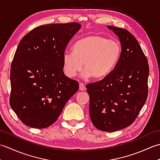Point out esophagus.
I'll use <instances>...</instances> for the list:
<instances>
[{"label": "esophagus", "instance_id": "obj_1", "mask_svg": "<svg viewBox=\"0 0 160 160\" xmlns=\"http://www.w3.org/2000/svg\"><path fill=\"white\" fill-rule=\"evenodd\" d=\"M79 89L80 91H84L86 90V87L85 85L83 83H80L79 84Z\"/></svg>", "mask_w": 160, "mask_h": 160}]
</instances>
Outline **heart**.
<instances>
[{
  "label": "heart",
  "mask_w": 160,
  "mask_h": 160,
  "mask_svg": "<svg viewBox=\"0 0 160 160\" xmlns=\"http://www.w3.org/2000/svg\"><path fill=\"white\" fill-rule=\"evenodd\" d=\"M73 53L65 52L62 58V69L67 77L73 78L84 69V78L93 77L102 80L113 73L118 66L122 52L121 43L99 34L80 38L73 46Z\"/></svg>",
  "instance_id": "heart-1"
}]
</instances>
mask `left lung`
I'll use <instances>...</instances> for the list:
<instances>
[{
    "label": "left lung",
    "mask_w": 160,
    "mask_h": 160,
    "mask_svg": "<svg viewBox=\"0 0 160 160\" xmlns=\"http://www.w3.org/2000/svg\"><path fill=\"white\" fill-rule=\"evenodd\" d=\"M118 36L122 47L118 66L109 76L88 84L89 115L94 127L113 132L134 122L148 96L149 67L136 38L128 31L107 26Z\"/></svg>",
    "instance_id": "left-lung-1"
}]
</instances>
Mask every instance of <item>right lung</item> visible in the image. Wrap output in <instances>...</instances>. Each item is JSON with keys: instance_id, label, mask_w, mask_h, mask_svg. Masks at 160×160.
<instances>
[{"instance_id": "1", "label": "right lung", "mask_w": 160, "mask_h": 160, "mask_svg": "<svg viewBox=\"0 0 160 160\" xmlns=\"http://www.w3.org/2000/svg\"><path fill=\"white\" fill-rule=\"evenodd\" d=\"M80 23L38 27L20 40L12 63L9 103L25 125L49 127L78 90V82L62 69L67 44L79 31Z\"/></svg>"}]
</instances>
